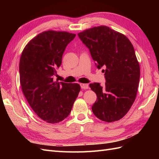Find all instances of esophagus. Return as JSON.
<instances>
[{"label":"esophagus","mask_w":159,"mask_h":159,"mask_svg":"<svg viewBox=\"0 0 159 159\" xmlns=\"http://www.w3.org/2000/svg\"><path fill=\"white\" fill-rule=\"evenodd\" d=\"M80 86L81 89H87L89 88V85L88 84H81Z\"/></svg>","instance_id":"1"}]
</instances>
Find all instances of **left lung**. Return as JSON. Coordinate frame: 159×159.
<instances>
[{
  "instance_id": "left-lung-1",
  "label": "left lung",
  "mask_w": 159,
  "mask_h": 159,
  "mask_svg": "<svg viewBox=\"0 0 159 159\" xmlns=\"http://www.w3.org/2000/svg\"><path fill=\"white\" fill-rule=\"evenodd\" d=\"M87 46L98 68L104 67L106 82L89 87L97 95L91 107L102 121L113 122L123 118L135 100L140 79V66L128 38L106 26H95L78 34Z\"/></svg>"
}]
</instances>
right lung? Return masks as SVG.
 I'll return each instance as SVG.
<instances>
[{
	"instance_id": "obj_1",
	"label": "right lung",
	"mask_w": 159,
	"mask_h": 159,
	"mask_svg": "<svg viewBox=\"0 0 159 159\" xmlns=\"http://www.w3.org/2000/svg\"><path fill=\"white\" fill-rule=\"evenodd\" d=\"M75 34L47 30L38 34L24 48L19 63L24 95L35 113L48 123L68 116L80 91L78 84L54 80L62 56Z\"/></svg>"
}]
</instances>
